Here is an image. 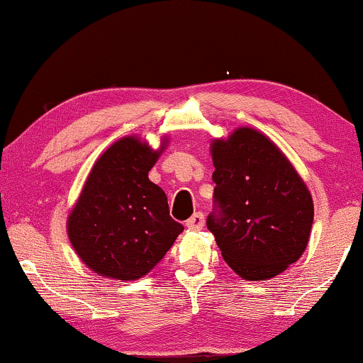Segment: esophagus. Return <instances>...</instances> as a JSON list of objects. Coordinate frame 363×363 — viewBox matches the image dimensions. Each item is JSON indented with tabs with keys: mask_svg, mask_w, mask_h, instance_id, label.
I'll return each mask as SVG.
<instances>
[{
	"mask_svg": "<svg viewBox=\"0 0 363 363\" xmlns=\"http://www.w3.org/2000/svg\"><path fill=\"white\" fill-rule=\"evenodd\" d=\"M203 223H206V222H203V213L202 212H196L186 222V227L189 228V230H201V228L203 227Z\"/></svg>",
	"mask_w": 363,
	"mask_h": 363,
	"instance_id": "34e87169",
	"label": "esophagus"
}]
</instances>
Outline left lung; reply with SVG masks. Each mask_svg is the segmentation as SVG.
I'll list each match as a JSON object with an SVG mask.
<instances>
[{
	"mask_svg": "<svg viewBox=\"0 0 363 363\" xmlns=\"http://www.w3.org/2000/svg\"><path fill=\"white\" fill-rule=\"evenodd\" d=\"M213 211L207 228L222 257L248 281L298 262L314 220L313 197L281 150L253 128L213 140Z\"/></svg>",
	"mask_w": 363,
	"mask_h": 363,
	"instance_id": "8db88e82",
	"label": "left lung"
}]
</instances>
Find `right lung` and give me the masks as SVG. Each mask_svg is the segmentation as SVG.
Returning <instances> with one entry per match:
<instances>
[{
    "label": "right lung",
    "mask_w": 363,
    "mask_h": 363,
    "mask_svg": "<svg viewBox=\"0 0 363 363\" xmlns=\"http://www.w3.org/2000/svg\"><path fill=\"white\" fill-rule=\"evenodd\" d=\"M135 136L113 143L91 167L70 212L67 233L86 267L100 277L131 281L164 258L184 227L169 216L164 191L147 179L164 150Z\"/></svg>",
    "instance_id": "add662e5"
}]
</instances>
